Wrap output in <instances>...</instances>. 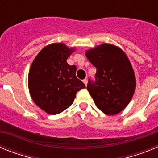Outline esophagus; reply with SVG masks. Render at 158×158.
<instances>
[{
    "instance_id": "obj_1",
    "label": "esophagus",
    "mask_w": 158,
    "mask_h": 158,
    "mask_svg": "<svg viewBox=\"0 0 158 158\" xmlns=\"http://www.w3.org/2000/svg\"><path fill=\"white\" fill-rule=\"evenodd\" d=\"M83 82H84V84H85V86L87 85L88 80H87V79H86V78H85V79H84V80H83Z\"/></svg>"
}]
</instances>
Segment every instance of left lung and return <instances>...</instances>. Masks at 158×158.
Listing matches in <instances>:
<instances>
[{
  "label": "left lung",
  "mask_w": 158,
  "mask_h": 158,
  "mask_svg": "<svg viewBox=\"0 0 158 158\" xmlns=\"http://www.w3.org/2000/svg\"><path fill=\"white\" fill-rule=\"evenodd\" d=\"M86 57L96 68L95 80L87 89L96 107L107 115L118 114L131 101L136 81L129 59L120 48L102 44L87 51Z\"/></svg>",
  "instance_id": "left-lung-1"
}]
</instances>
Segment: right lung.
<instances>
[{
  "mask_svg": "<svg viewBox=\"0 0 158 158\" xmlns=\"http://www.w3.org/2000/svg\"><path fill=\"white\" fill-rule=\"evenodd\" d=\"M74 50L63 43L48 45L31 66L28 88L33 101L50 115L62 112L73 104L85 84L76 76L77 68L66 62Z\"/></svg>",
  "mask_w": 158,
  "mask_h": 158,
  "instance_id": "obj_1",
  "label": "right lung"
}]
</instances>
